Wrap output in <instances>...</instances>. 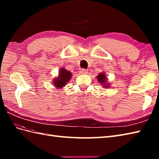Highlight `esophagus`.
Instances as JSON below:
<instances>
[{"label":"esophagus","instance_id":"esophagus-1","mask_svg":"<svg viewBox=\"0 0 159 159\" xmlns=\"http://www.w3.org/2000/svg\"><path fill=\"white\" fill-rule=\"evenodd\" d=\"M80 73H81L83 74H86L88 73V71H87V70L86 69H84V68H82L80 70Z\"/></svg>","mask_w":159,"mask_h":159}]
</instances>
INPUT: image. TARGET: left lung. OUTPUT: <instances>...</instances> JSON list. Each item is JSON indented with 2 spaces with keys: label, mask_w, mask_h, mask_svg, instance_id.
I'll return each mask as SVG.
<instances>
[{
  "label": "left lung",
  "mask_w": 159,
  "mask_h": 159,
  "mask_svg": "<svg viewBox=\"0 0 159 159\" xmlns=\"http://www.w3.org/2000/svg\"><path fill=\"white\" fill-rule=\"evenodd\" d=\"M97 79L98 80L100 83H101V84H102V85H104V87H106V88H107V87H109V83H107V77L105 76V74H104V73H100V74H98V75L97 76Z\"/></svg>",
  "instance_id": "1"
}]
</instances>
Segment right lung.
Masks as SVG:
<instances>
[{
    "instance_id": "add662e5",
    "label": "right lung",
    "mask_w": 159,
    "mask_h": 159,
    "mask_svg": "<svg viewBox=\"0 0 159 159\" xmlns=\"http://www.w3.org/2000/svg\"><path fill=\"white\" fill-rule=\"evenodd\" d=\"M72 74L65 68H61L59 76L54 80V85L57 88H61L66 85V84L70 80Z\"/></svg>"
}]
</instances>
